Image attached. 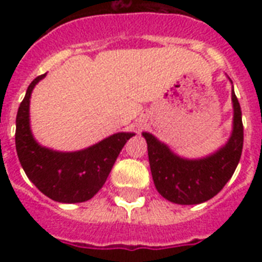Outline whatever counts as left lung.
<instances>
[{
  "instance_id": "8db88e82",
  "label": "left lung",
  "mask_w": 262,
  "mask_h": 262,
  "mask_svg": "<svg viewBox=\"0 0 262 262\" xmlns=\"http://www.w3.org/2000/svg\"><path fill=\"white\" fill-rule=\"evenodd\" d=\"M234 118L230 139L217 151L201 159H185L155 136L143 132L156 190L164 199L181 205L205 203L215 197L231 178L244 147L242 111L235 92H231Z\"/></svg>"
}]
</instances>
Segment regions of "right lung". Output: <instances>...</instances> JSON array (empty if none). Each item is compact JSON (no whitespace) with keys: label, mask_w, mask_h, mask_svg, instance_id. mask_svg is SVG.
Wrapping results in <instances>:
<instances>
[{"label":"right lung","mask_w":262,"mask_h":262,"mask_svg":"<svg viewBox=\"0 0 262 262\" xmlns=\"http://www.w3.org/2000/svg\"><path fill=\"white\" fill-rule=\"evenodd\" d=\"M46 75L28 85L16 117V151L27 177L43 194L58 203H84L106 182L119 152L135 133L119 132L75 152L53 151L34 139L30 126L32 90Z\"/></svg>","instance_id":"obj_1"}]
</instances>
